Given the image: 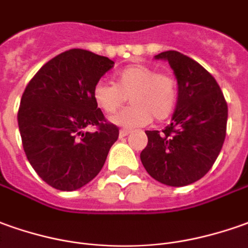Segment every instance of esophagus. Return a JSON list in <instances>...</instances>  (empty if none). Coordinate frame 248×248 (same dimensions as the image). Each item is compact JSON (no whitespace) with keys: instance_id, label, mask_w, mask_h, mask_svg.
<instances>
[{"instance_id":"esophagus-1","label":"esophagus","mask_w":248,"mask_h":248,"mask_svg":"<svg viewBox=\"0 0 248 248\" xmlns=\"http://www.w3.org/2000/svg\"><path fill=\"white\" fill-rule=\"evenodd\" d=\"M131 134V131L129 129H120V136L121 138H124V136H127V135Z\"/></svg>"}]
</instances>
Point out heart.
<instances>
[{
	"label": "heart",
	"instance_id": "b5f03b06",
	"mask_svg": "<svg viewBox=\"0 0 248 248\" xmlns=\"http://www.w3.org/2000/svg\"><path fill=\"white\" fill-rule=\"evenodd\" d=\"M128 97L132 105L112 117V123L125 128L165 121L178 104V81L173 74L158 71L150 64H131L113 74V83L97 82L93 100L102 112L116 113Z\"/></svg>",
	"mask_w": 248,
	"mask_h": 248
}]
</instances>
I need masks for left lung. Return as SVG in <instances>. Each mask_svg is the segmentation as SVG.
<instances>
[{
  "label": "left lung",
  "instance_id": "1",
  "mask_svg": "<svg viewBox=\"0 0 248 248\" xmlns=\"http://www.w3.org/2000/svg\"><path fill=\"white\" fill-rule=\"evenodd\" d=\"M166 59L178 81V104L173 121L162 132L147 131L143 166L154 179L186 186L211 169L224 143L228 107L216 79L200 63L178 51L155 56Z\"/></svg>",
  "mask_w": 248,
  "mask_h": 248
}]
</instances>
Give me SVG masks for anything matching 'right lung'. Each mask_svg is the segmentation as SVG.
I'll list each match as a JSON object with an SVG mask.
<instances>
[{
	"label": "right lung",
	"instance_id": "obj_1",
	"mask_svg": "<svg viewBox=\"0 0 248 248\" xmlns=\"http://www.w3.org/2000/svg\"><path fill=\"white\" fill-rule=\"evenodd\" d=\"M114 62L86 49L46 63L24 90L17 120L24 151L39 177L58 190H77L101 171L119 128L93 100V88ZM93 126L94 133L84 129Z\"/></svg>",
	"mask_w": 248,
	"mask_h": 248
}]
</instances>
